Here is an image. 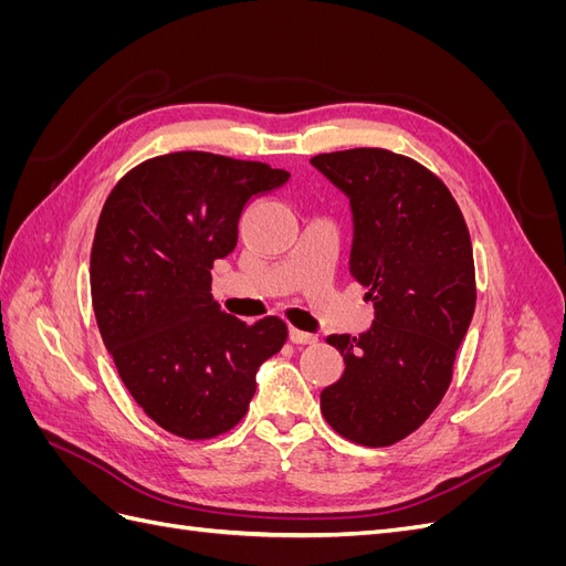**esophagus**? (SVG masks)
Listing matches in <instances>:
<instances>
[{"instance_id":"esophagus-1","label":"esophagus","mask_w":566,"mask_h":566,"mask_svg":"<svg viewBox=\"0 0 566 566\" xmlns=\"http://www.w3.org/2000/svg\"><path fill=\"white\" fill-rule=\"evenodd\" d=\"M290 342H293V345H314L316 335L297 331V328H290Z\"/></svg>"}]
</instances>
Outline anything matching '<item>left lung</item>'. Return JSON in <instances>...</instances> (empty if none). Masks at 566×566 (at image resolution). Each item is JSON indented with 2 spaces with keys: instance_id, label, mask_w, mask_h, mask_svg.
Wrapping results in <instances>:
<instances>
[{
  "instance_id": "obj_1",
  "label": "left lung",
  "mask_w": 566,
  "mask_h": 566,
  "mask_svg": "<svg viewBox=\"0 0 566 566\" xmlns=\"http://www.w3.org/2000/svg\"><path fill=\"white\" fill-rule=\"evenodd\" d=\"M312 165L349 198V273L375 306L366 333L325 339L345 373L321 391V413L354 443L391 447L451 385L476 302L470 231L443 181L399 153L349 148Z\"/></svg>"
}]
</instances>
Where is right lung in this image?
Returning a JSON list of instances; mask_svg holds the SVG:
<instances>
[{
    "mask_svg": "<svg viewBox=\"0 0 566 566\" xmlns=\"http://www.w3.org/2000/svg\"><path fill=\"white\" fill-rule=\"evenodd\" d=\"M285 169L179 150L136 165L101 210L90 281L98 333L134 401L163 430L212 439L241 422L254 375L287 325H248L212 300V264L233 252L245 205Z\"/></svg>",
    "mask_w": 566,
    "mask_h": 566,
    "instance_id": "obj_1",
    "label": "right lung"
}]
</instances>
